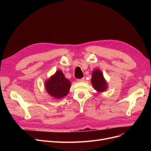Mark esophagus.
<instances>
[{"label": "esophagus", "mask_w": 151, "mask_h": 151, "mask_svg": "<svg viewBox=\"0 0 151 151\" xmlns=\"http://www.w3.org/2000/svg\"><path fill=\"white\" fill-rule=\"evenodd\" d=\"M76 81H77V82H83V81H84V78H83L81 79H78Z\"/></svg>", "instance_id": "esophagus-1"}]
</instances>
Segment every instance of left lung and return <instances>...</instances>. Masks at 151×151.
Returning <instances> with one entry per match:
<instances>
[{"label": "left lung", "instance_id": "left-lung-1", "mask_svg": "<svg viewBox=\"0 0 151 151\" xmlns=\"http://www.w3.org/2000/svg\"><path fill=\"white\" fill-rule=\"evenodd\" d=\"M91 84L93 89L99 93L105 91L108 87L104 75L99 68H96L92 71Z\"/></svg>", "mask_w": 151, "mask_h": 151}]
</instances>
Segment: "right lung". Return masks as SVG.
<instances>
[{"instance_id": "add662e5", "label": "right lung", "mask_w": 151, "mask_h": 151, "mask_svg": "<svg viewBox=\"0 0 151 151\" xmlns=\"http://www.w3.org/2000/svg\"><path fill=\"white\" fill-rule=\"evenodd\" d=\"M45 86L47 93L50 96L55 99H60L68 95L71 83L64 76L62 71L58 70L45 81Z\"/></svg>"}]
</instances>
